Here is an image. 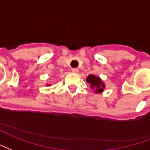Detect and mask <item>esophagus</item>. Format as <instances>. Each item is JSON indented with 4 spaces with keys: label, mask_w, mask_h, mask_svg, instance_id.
Returning a JSON list of instances; mask_svg holds the SVG:
<instances>
[{
    "label": "esophagus",
    "mask_w": 150,
    "mask_h": 150,
    "mask_svg": "<svg viewBox=\"0 0 150 150\" xmlns=\"http://www.w3.org/2000/svg\"><path fill=\"white\" fill-rule=\"evenodd\" d=\"M72 72L74 73V74H77V73L79 72V69H76V68H74V69H72Z\"/></svg>",
    "instance_id": "34e87169"
}]
</instances>
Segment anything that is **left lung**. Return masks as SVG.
<instances>
[{"label":"left lung","instance_id":"left-lung-1","mask_svg":"<svg viewBox=\"0 0 150 150\" xmlns=\"http://www.w3.org/2000/svg\"><path fill=\"white\" fill-rule=\"evenodd\" d=\"M86 82L89 84L90 88L94 90L95 93H101L104 91V88H105L103 81L99 76L93 74H90L86 77Z\"/></svg>","mask_w":150,"mask_h":150}]
</instances>
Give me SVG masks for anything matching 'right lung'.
I'll list each match as a JSON object with an SVG mask.
<instances>
[{
    "mask_svg": "<svg viewBox=\"0 0 150 150\" xmlns=\"http://www.w3.org/2000/svg\"><path fill=\"white\" fill-rule=\"evenodd\" d=\"M47 86H49V85H47Z\"/></svg>",
    "mask_w": 150,
    "mask_h": 150,
    "instance_id": "1",
    "label": "right lung"
}]
</instances>
